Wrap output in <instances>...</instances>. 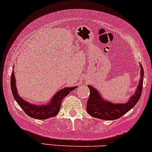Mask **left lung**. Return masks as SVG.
<instances>
[{
    "instance_id": "left-lung-1",
    "label": "left lung",
    "mask_w": 152,
    "mask_h": 152,
    "mask_svg": "<svg viewBox=\"0 0 152 152\" xmlns=\"http://www.w3.org/2000/svg\"><path fill=\"white\" fill-rule=\"evenodd\" d=\"M140 80L134 94L125 103H113L104 100L99 92L93 86H88L90 89V96L87 102L86 110L91 116L101 120H113L120 118L134 107L140 100L143 86L144 69L140 64Z\"/></svg>"
}]
</instances>
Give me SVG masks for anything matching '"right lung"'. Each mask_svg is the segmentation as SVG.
Segmentation results:
<instances>
[{
	"label": "right lung",
	"mask_w": 152,
	"mask_h": 152,
	"mask_svg": "<svg viewBox=\"0 0 152 152\" xmlns=\"http://www.w3.org/2000/svg\"><path fill=\"white\" fill-rule=\"evenodd\" d=\"M10 86H11L12 94L16 102L20 107L23 110L28 116L31 118L37 119V120H46L47 118H52L56 116L59 112L60 107H61V102L64 98L67 95L70 94L71 91L76 88V86L64 88L52 97V100L49 104L45 105L37 106V105H32L28 102L25 101L21 97L18 95V90L16 88L15 78L14 71H12L11 74V79H10Z\"/></svg>",
	"instance_id": "add662e5"
}]
</instances>
